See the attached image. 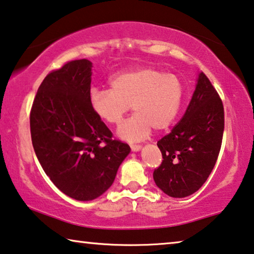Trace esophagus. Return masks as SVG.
<instances>
[{"instance_id":"1","label":"esophagus","mask_w":254,"mask_h":254,"mask_svg":"<svg viewBox=\"0 0 254 254\" xmlns=\"http://www.w3.org/2000/svg\"><path fill=\"white\" fill-rule=\"evenodd\" d=\"M131 150L132 151H139L140 149H141V146L140 145H131Z\"/></svg>"}]
</instances>
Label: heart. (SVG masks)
<instances>
[{
    "instance_id": "b5f03b06",
    "label": "heart",
    "mask_w": 254,
    "mask_h": 254,
    "mask_svg": "<svg viewBox=\"0 0 254 254\" xmlns=\"http://www.w3.org/2000/svg\"><path fill=\"white\" fill-rule=\"evenodd\" d=\"M184 86L175 74L154 67H135L109 78V89H93L89 104L98 119L117 124L130 105L134 114L120 124L117 135L128 142L148 137L151 128L164 131L179 113Z\"/></svg>"
}]
</instances>
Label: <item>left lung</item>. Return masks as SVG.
<instances>
[{
    "label": "left lung",
    "mask_w": 254,
    "mask_h": 254,
    "mask_svg": "<svg viewBox=\"0 0 254 254\" xmlns=\"http://www.w3.org/2000/svg\"><path fill=\"white\" fill-rule=\"evenodd\" d=\"M224 127V105L202 71L183 119L157 141L163 161L153 173L156 186L178 198L197 191L217 162Z\"/></svg>",
    "instance_id": "8db88e82"
}]
</instances>
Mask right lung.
I'll list each match as a JSON object with an SVG mask.
<instances>
[{"label": "right lung", "mask_w": 254, "mask_h": 254, "mask_svg": "<svg viewBox=\"0 0 254 254\" xmlns=\"http://www.w3.org/2000/svg\"><path fill=\"white\" fill-rule=\"evenodd\" d=\"M92 63L68 62L49 73L30 111V135L44 172L64 194L91 200L112 186L130 146L113 133L89 104Z\"/></svg>", "instance_id": "add662e5"}]
</instances>
